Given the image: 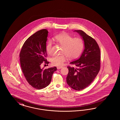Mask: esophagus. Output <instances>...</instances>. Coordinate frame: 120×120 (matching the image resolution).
I'll use <instances>...</instances> for the list:
<instances>
[{"label":"esophagus","mask_w":120,"mask_h":120,"mask_svg":"<svg viewBox=\"0 0 120 120\" xmlns=\"http://www.w3.org/2000/svg\"><path fill=\"white\" fill-rule=\"evenodd\" d=\"M62 68V66H58V67H57V69H61Z\"/></svg>","instance_id":"esophagus-1"}]
</instances>
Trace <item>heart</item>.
Listing matches in <instances>:
<instances>
[{"instance_id": "1", "label": "heart", "mask_w": 120, "mask_h": 120, "mask_svg": "<svg viewBox=\"0 0 120 120\" xmlns=\"http://www.w3.org/2000/svg\"><path fill=\"white\" fill-rule=\"evenodd\" d=\"M55 41L62 45V55H54L51 58L52 64L60 66L66 60V56L70 59H74L78 57L84 48L83 40L79 37L73 38L69 34L63 33L57 34L54 37ZM46 51L51 54L53 52L52 42L48 40L46 44Z\"/></svg>"}]
</instances>
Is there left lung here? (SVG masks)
I'll list each match as a JSON object with an SVG mask.
<instances>
[{
	"mask_svg": "<svg viewBox=\"0 0 120 120\" xmlns=\"http://www.w3.org/2000/svg\"><path fill=\"white\" fill-rule=\"evenodd\" d=\"M83 38L84 50L80 58L70 63L78 68L68 66L66 82L69 87L80 91L88 87L94 80L100 69V51L96 41L84 31L75 30Z\"/></svg>",
	"mask_w": 120,
	"mask_h": 120,
	"instance_id": "left-lung-1",
	"label": "left lung"
}]
</instances>
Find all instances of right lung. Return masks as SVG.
Masks as SVG:
<instances>
[{
	"label": "right lung",
	"mask_w": 120,
	"mask_h": 120,
	"mask_svg": "<svg viewBox=\"0 0 120 120\" xmlns=\"http://www.w3.org/2000/svg\"><path fill=\"white\" fill-rule=\"evenodd\" d=\"M48 32L47 29L39 30L26 40L20 53L22 71L28 83L34 88L42 89L47 87L51 82L56 67L41 69L44 62L48 64L46 57V42Z\"/></svg>",
	"instance_id": "obj_1"
}]
</instances>
